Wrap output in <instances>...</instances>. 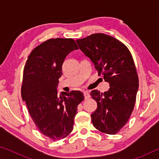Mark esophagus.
I'll return each mask as SVG.
<instances>
[{"instance_id": "1", "label": "esophagus", "mask_w": 159, "mask_h": 159, "mask_svg": "<svg viewBox=\"0 0 159 159\" xmlns=\"http://www.w3.org/2000/svg\"><path fill=\"white\" fill-rule=\"evenodd\" d=\"M83 95H84L85 99H88L90 98V94L88 93V92H87V91H84V92H83Z\"/></svg>"}]
</instances>
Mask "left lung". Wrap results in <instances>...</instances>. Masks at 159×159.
Wrapping results in <instances>:
<instances>
[{"label":"left lung","instance_id":"obj_1","mask_svg":"<svg viewBox=\"0 0 159 159\" xmlns=\"http://www.w3.org/2000/svg\"><path fill=\"white\" fill-rule=\"evenodd\" d=\"M76 41L110 87L104 93L91 91L98 104L91 114L93 124L102 133L114 134L128 122L135 103L139 80L133 57L124 44L107 34H94Z\"/></svg>","mask_w":159,"mask_h":159}]
</instances>
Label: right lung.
Instances as JSON below:
<instances>
[{
    "label": "right lung",
    "mask_w": 159,
    "mask_h": 159,
    "mask_svg": "<svg viewBox=\"0 0 159 159\" xmlns=\"http://www.w3.org/2000/svg\"><path fill=\"white\" fill-rule=\"evenodd\" d=\"M78 49L71 39H49L33 50L24 70L21 98L40 132L53 140L71 133L77 107L84 99L79 90L57 91L64 61Z\"/></svg>",
    "instance_id": "obj_1"
}]
</instances>
